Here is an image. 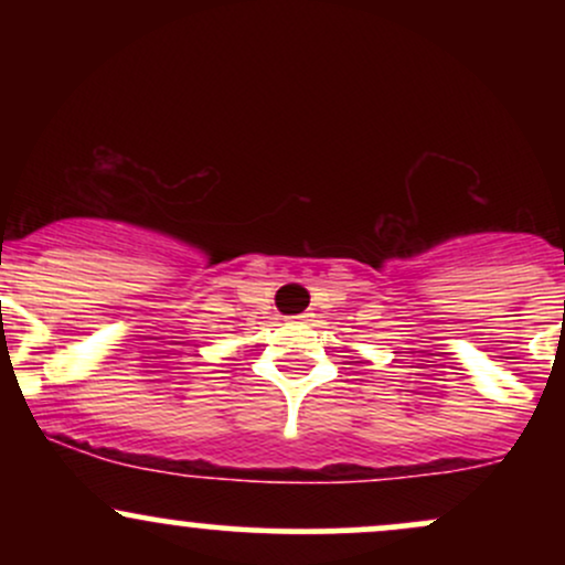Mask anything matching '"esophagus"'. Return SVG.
I'll return each mask as SVG.
<instances>
[{"label":"esophagus","mask_w":565,"mask_h":565,"mask_svg":"<svg viewBox=\"0 0 565 565\" xmlns=\"http://www.w3.org/2000/svg\"><path fill=\"white\" fill-rule=\"evenodd\" d=\"M295 321H297V323H308V321H313V313H300V316H295Z\"/></svg>","instance_id":"obj_1"}]
</instances>
